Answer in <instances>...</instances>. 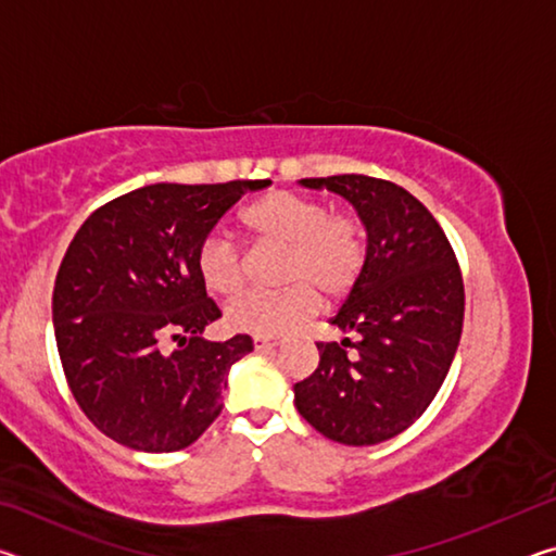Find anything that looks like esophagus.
I'll list each match as a JSON object with an SVG mask.
<instances>
[{
  "label": "esophagus",
  "instance_id": "esophagus-1",
  "mask_svg": "<svg viewBox=\"0 0 556 556\" xmlns=\"http://www.w3.org/2000/svg\"><path fill=\"white\" fill-rule=\"evenodd\" d=\"M252 345H255V351H265V348H275L277 341H271V338L255 336V338H252Z\"/></svg>",
  "mask_w": 556,
  "mask_h": 556
}]
</instances>
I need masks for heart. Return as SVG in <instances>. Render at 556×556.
<instances>
[{"mask_svg": "<svg viewBox=\"0 0 556 556\" xmlns=\"http://www.w3.org/2000/svg\"><path fill=\"white\" fill-rule=\"evenodd\" d=\"M244 232L257 248L285 252L279 267V291H252L225 308L232 331L271 338L289 331L318 312V291L343 299L365 267L363 225L331 215L324 203L304 195L275 191L250 203L240 215ZM195 269L208 291L218 296L238 294L244 285V265L235 244L223 235H208L195 252Z\"/></svg>", "mask_w": 556, "mask_h": 556, "instance_id": "b5f03b06", "label": "heart"}]
</instances>
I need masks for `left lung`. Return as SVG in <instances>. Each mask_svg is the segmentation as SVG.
I'll return each mask as SVG.
<instances>
[{
	"instance_id": "8db88e82",
	"label": "left lung",
	"mask_w": 556,
	"mask_h": 556,
	"mask_svg": "<svg viewBox=\"0 0 556 556\" xmlns=\"http://www.w3.org/2000/svg\"><path fill=\"white\" fill-rule=\"evenodd\" d=\"M299 184L353 205L365 267L331 318L357 341L316 343L321 361L294 384V404L326 439L380 444L414 425L444 384L464 326V279L434 215L404 188L361 174Z\"/></svg>"
}]
</instances>
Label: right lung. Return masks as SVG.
Wrapping results in <instances>:
<instances>
[{"label": "right lung", "instance_id": "obj_1", "mask_svg": "<svg viewBox=\"0 0 556 556\" xmlns=\"http://www.w3.org/2000/svg\"><path fill=\"white\" fill-rule=\"evenodd\" d=\"M269 184L144 186L75 232L53 287L55 345L75 402L117 444L168 454L220 414L228 372L252 338H201L220 308L205 294L195 252L244 193ZM168 334L179 341L172 354Z\"/></svg>", "mask_w": 556, "mask_h": 556}]
</instances>
